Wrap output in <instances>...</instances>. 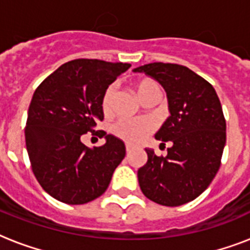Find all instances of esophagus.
<instances>
[{"label":"esophagus","instance_id":"esophagus-1","mask_svg":"<svg viewBox=\"0 0 250 250\" xmlns=\"http://www.w3.org/2000/svg\"><path fill=\"white\" fill-rule=\"evenodd\" d=\"M131 150H132V145H129V144L125 145V152H127V154H129Z\"/></svg>","mask_w":250,"mask_h":250}]
</instances>
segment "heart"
I'll return each mask as SVG.
<instances>
[{
  "label": "heart",
  "instance_id": "1",
  "mask_svg": "<svg viewBox=\"0 0 250 250\" xmlns=\"http://www.w3.org/2000/svg\"><path fill=\"white\" fill-rule=\"evenodd\" d=\"M133 89L136 92L141 101L145 102L153 94L160 93L161 88L157 82L152 79H140L133 83ZM114 94L115 88L114 85H109L102 94L101 109L105 115H109L113 110ZM154 129V125L152 121L140 119V121H119L113 125V132L115 136L122 139L129 144H137L150 135Z\"/></svg>",
  "mask_w": 250,
  "mask_h": 250
}]
</instances>
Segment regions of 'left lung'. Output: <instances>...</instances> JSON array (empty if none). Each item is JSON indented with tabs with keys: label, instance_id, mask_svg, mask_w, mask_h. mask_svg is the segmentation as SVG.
Returning a JSON list of instances; mask_svg holds the SVG:
<instances>
[{
	"label": "left lung",
	"instance_id": "left-lung-1",
	"mask_svg": "<svg viewBox=\"0 0 250 250\" xmlns=\"http://www.w3.org/2000/svg\"><path fill=\"white\" fill-rule=\"evenodd\" d=\"M164 86L170 117L157 140L171 141L167 156L145 149L148 161L137 171L143 193L164 206H179L198 197L221 166L226 119L217 92L204 78L176 63L144 64L133 70Z\"/></svg>",
	"mask_w": 250,
	"mask_h": 250
}]
</instances>
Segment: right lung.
Masks as SVG:
<instances>
[{
	"instance_id": "1",
	"label": "right lung",
	"mask_w": 250,
	"mask_h": 250,
	"mask_svg": "<svg viewBox=\"0 0 250 250\" xmlns=\"http://www.w3.org/2000/svg\"><path fill=\"white\" fill-rule=\"evenodd\" d=\"M129 63L101 60L70 61L37 86L25 123L29 162L42 189L68 205H82L100 197L114 170L125 156V143L104 131L102 94ZM105 136L102 147L89 149L84 133Z\"/></svg>"
}]
</instances>
